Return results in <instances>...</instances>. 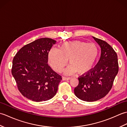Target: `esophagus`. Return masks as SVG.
<instances>
[{
  "label": "esophagus",
  "mask_w": 127,
  "mask_h": 127,
  "mask_svg": "<svg viewBox=\"0 0 127 127\" xmlns=\"http://www.w3.org/2000/svg\"><path fill=\"white\" fill-rule=\"evenodd\" d=\"M71 79V77H65V76H63V77H62V79H63V80H69Z\"/></svg>",
  "instance_id": "esophagus-1"
}]
</instances>
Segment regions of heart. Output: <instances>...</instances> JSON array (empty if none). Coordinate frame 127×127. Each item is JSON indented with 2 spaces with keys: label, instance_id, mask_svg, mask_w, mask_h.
I'll use <instances>...</instances> for the list:
<instances>
[{
  "label": "heart",
  "instance_id": "heart-1",
  "mask_svg": "<svg viewBox=\"0 0 127 127\" xmlns=\"http://www.w3.org/2000/svg\"><path fill=\"white\" fill-rule=\"evenodd\" d=\"M98 56L99 50L95 44L75 40L63 43L59 49L51 48L48 52V61L52 68L59 72L69 60L70 66L65 70L66 73L76 71L82 75L92 69Z\"/></svg>",
  "mask_w": 127,
  "mask_h": 127
}]
</instances>
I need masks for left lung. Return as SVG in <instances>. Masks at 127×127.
I'll return each mask as SVG.
<instances>
[{"mask_svg":"<svg viewBox=\"0 0 127 127\" xmlns=\"http://www.w3.org/2000/svg\"><path fill=\"white\" fill-rule=\"evenodd\" d=\"M93 37L101 47L100 58L94 68L78 77L79 85L74 88L75 95L86 101H96L106 95L118 71L116 52L106 41Z\"/></svg>","mask_w":127,"mask_h":127,"instance_id":"1","label":"left lung"}]
</instances>
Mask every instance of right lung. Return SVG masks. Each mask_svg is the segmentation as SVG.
Segmentation results:
<instances>
[{"mask_svg": "<svg viewBox=\"0 0 127 127\" xmlns=\"http://www.w3.org/2000/svg\"><path fill=\"white\" fill-rule=\"evenodd\" d=\"M40 38L24 46L12 61L11 72L19 91L32 100H48L56 95L62 78L48 64V52L56 43Z\"/></svg>", "mask_w": 127, "mask_h": 127, "instance_id": "1", "label": "right lung"}]
</instances>
